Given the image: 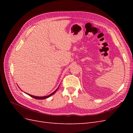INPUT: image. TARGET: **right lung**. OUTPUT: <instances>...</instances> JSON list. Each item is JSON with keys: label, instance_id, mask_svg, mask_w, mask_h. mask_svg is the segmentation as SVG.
I'll list each match as a JSON object with an SVG mask.
<instances>
[{"label": "right lung", "instance_id": "right-lung-1", "mask_svg": "<svg viewBox=\"0 0 133 133\" xmlns=\"http://www.w3.org/2000/svg\"><path fill=\"white\" fill-rule=\"evenodd\" d=\"M58 90V89L56 90L55 91H54L53 93H51V94H50V95H48V96H41V97H39V96H33V95H30V94H28L29 95H30L31 97H32V98H35V99H46V98H48V97H49V96H50L51 95H53L55 92L57 91V90Z\"/></svg>", "mask_w": 133, "mask_h": 133}]
</instances>
